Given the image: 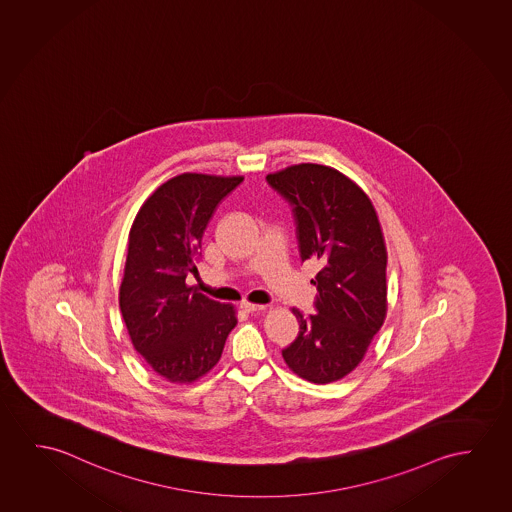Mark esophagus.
I'll list each match as a JSON object with an SVG mask.
<instances>
[{
    "label": "esophagus",
    "instance_id": "esophagus-1",
    "mask_svg": "<svg viewBox=\"0 0 512 512\" xmlns=\"http://www.w3.org/2000/svg\"><path fill=\"white\" fill-rule=\"evenodd\" d=\"M241 308H243L244 312H248V314H260V312L266 310L264 305H253V303H248V301H243Z\"/></svg>",
    "mask_w": 512,
    "mask_h": 512
}]
</instances>
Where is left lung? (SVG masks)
Segmentation results:
<instances>
[{
	"instance_id": "obj_1",
	"label": "left lung",
	"mask_w": 512,
	"mask_h": 512,
	"mask_svg": "<svg viewBox=\"0 0 512 512\" xmlns=\"http://www.w3.org/2000/svg\"><path fill=\"white\" fill-rule=\"evenodd\" d=\"M292 207L299 257L317 266L315 314L296 308L299 333L282 351L289 369L326 385L353 372L386 317V246L363 189L335 168L314 163L269 173Z\"/></svg>"
}]
</instances>
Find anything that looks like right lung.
Here are the masks:
<instances>
[{
  "label": "right lung",
  "instance_id": "add662e5",
  "mask_svg": "<svg viewBox=\"0 0 512 512\" xmlns=\"http://www.w3.org/2000/svg\"><path fill=\"white\" fill-rule=\"evenodd\" d=\"M244 177L182 173L161 184L129 230L118 305L134 349L170 383H193L220 362L236 308L186 284L198 275L205 227Z\"/></svg>",
  "mask_w": 512,
  "mask_h": 512
}]
</instances>
